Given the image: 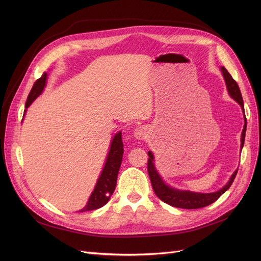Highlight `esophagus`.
Listing matches in <instances>:
<instances>
[{
  "instance_id": "1",
  "label": "esophagus",
  "mask_w": 261,
  "mask_h": 261,
  "mask_svg": "<svg viewBox=\"0 0 261 261\" xmlns=\"http://www.w3.org/2000/svg\"><path fill=\"white\" fill-rule=\"evenodd\" d=\"M145 135H146V132H145L144 128H142V127H139L134 130V138H136V139L142 140L145 138Z\"/></svg>"
}]
</instances>
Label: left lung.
<instances>
[{
    "instance_id": "left-lung-1",
    "label": "left lung",
    "mask_w": 261,
    "mask_h": 261,
    "mask_svg": "<svg viewBox=\"0 0 261 261\" xmlns=\"http://www.w3.org/2000/svg\"><path fill=\"white\" fill-rule=\"evenodd\" d=\"M221 71L223 73L229 95L243 109L244 105H243L242 95H241L240 89L237 85L236 80L231 77V75L227 72V70L224 66L221 67ZM245 131H246V119H245L244 127H243L242 134H241V149H242L243 144H244ZM148 155H149V159H148V163H147V170H148L150 181H151V185H152V188L154 190L155 195L163 202H165V203L171 205V206L179 207V208L196 210V208L205 207V206H207V205L214 203L230 187V185L232 184V182H234V180H235L237 171H238V170H236L234 173H232V175L230 176V180L228 181V183L223 188H221L219 191H216V193H213V194H198V193H191V191L176 190V189H173V188L167 186L165 183L162 181L161 176L156 172L153 163H152V161H153L152 153L149 151Z\"/></svg>"
}]
</instances>
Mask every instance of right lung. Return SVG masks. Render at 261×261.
Segmentation results:
<instances>
[{"label":"right lung","mask_w":261,"mask_h":261,"mask_svg":"<svg viewBox=\"0 0 261 261\" xmlns=\"http://www.w3.org/2000/svg\"><path fill=\"white\" fill-rule=\"evenodd\" d=\"M46 82V73H43L39 79L36 80L34 84L29 97H27L25 109L30 107V105L38 97L43 91ZM26 111V110H25ZM123 154V144L121 141V132H118L112 141L111 148L107 158L103 170L99 176V179L96 184L92 195L88 201V204L80 212H88L102 207L106 203L110 200V197L114 193L116 187L117 174Z\"/></svg>","instance_id":"right-lung-1"}]
</instances>
